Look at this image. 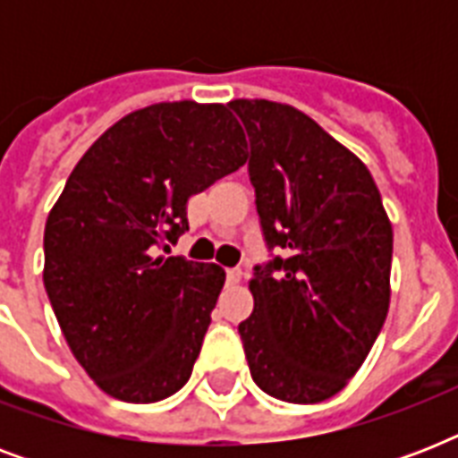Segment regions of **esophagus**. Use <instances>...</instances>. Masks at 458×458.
I'll return each mask as SVG.
<instances>
[{
    "label": "esophagus",
    "instance_id": "obj_1",
    "mask_svg": "<svg viewBox=\"0 0 458 458\" xmlns=\"http://www.w3.org/2000/svg\"><path fill=\"white\" fill-rule=\"evenodd\" d=\"M225 276H228V283L237 285V283L242 280V268H228V271H225Z\"/></svg>",
    "mask_w": 458,
    "mask_h": 458
}]
</instances>
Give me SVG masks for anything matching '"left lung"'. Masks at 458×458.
Returning <instances> with one entry per match:
<instances>
[{
	"instance_id": "1",
	"label": "left lung",
	"mask_w": 458,
	"mask_h": 458,
	"mask_svg": "<svg viewBox=\"0 0 458 458\" xmlns=\"http://www.w3.org/2000/svg\"><path fill=\"white\" fill-rule=\"evenodd\" d=\"M268 251L237 330L254 383L290 404L333 397L361 369L390 309L392 225L369 168L287 104L235 99Z\"/></svg>"
}]
</instances>
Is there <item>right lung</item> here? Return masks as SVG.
Returning a JSON list of instances; mask_svg holds the SVG:
<instances>
[{
  "label": "right lung",
  "instance_id": "right-lung-1",
  "mask_svg": "<svg viewBox=\"0 0 458 458\" xmlns=\"http://www.w3.org/2000/svg\"><path fill=\"white\" fill-rule=\"evenodd\" d=\"M223 104L164 102L114 123L75 164L45 225V290L61 333L106 394L152 404L192 376L225 271L157 257L187 199L247 161Z\"/></svg>",
  "mask_w": 458,
  "mask_h": 458
}]
</instances>
